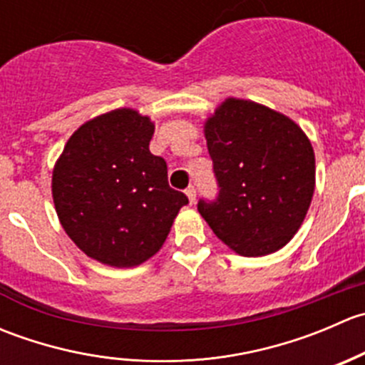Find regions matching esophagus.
Masks as SVG:
<instances>
[{
	"label": "esophagus",
	"mask_w": 365,
	"mask_h": 365,
	"mask_svg": "<svg viewBox=\"0 0 365 365\" xmlns=\"http://www.w3.org/2000/svg\"><path fill=\"white\" fill-rule=\"evenodd\" d=\"M185 194H187V197H189L190 205H194V203H196V189H194L192 185H190L189 189L185 190Z\"/></svg>",
	"instance_id": "1"
}]
</instances>
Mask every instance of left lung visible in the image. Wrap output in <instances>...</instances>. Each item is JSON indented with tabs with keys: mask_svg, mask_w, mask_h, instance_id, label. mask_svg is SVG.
<instances>
[{
	"mask_svg": "<svg viewBox=\"0 0 365 365\" xmlns=\"http://www.w3.org/2000/svg\"><path fill=\"white\" fill-rule=\"evenodd\" d=\"M219 194L197 201L217 238L242 256H264L297 233L314 192V152L295 121L227 98L205 125Z\"/></svg>",
	"mask_w": 365,
	"mask_h": 365,
	"instance_id": "obj_1",
	"label": "left lung"
}]
</instances>
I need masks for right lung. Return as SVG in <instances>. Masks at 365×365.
<instances>
[{"label": "right lung", "instance_id": "1", "mask_svg": "<svg viewBox=\"0 0 365 365\" xmlns=\"http://www.w3.org/2000/svg\"><path fill=\"white\" fill-rule=\"evenodd\" d=\"M153 123L132 109L86 121L68 139L53 173L58 217L84 254L135 267L168 238L189 197L168 183V164L150 152Z\"/></svg>", "mask_w": 365, "mask_h": 365}]
</instances>
